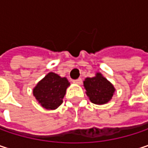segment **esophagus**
<instances>
[{
	"label": "esophagus",
	"instance_id": "esophagus-1",
	"mask_svg": "<svg viewBox=\"0 0 148 148\" xmlns=\"http://www.w3.org/2000/svg\"><path fill=\"white\" fill-rule=\"evenodd\" d=\"M74 84H77V85H80L81 83H82V79H80V78H79V79H74Z\"/></svg>",
	"mask_w": 148,
	"mask_h": 148
}]
</instances>
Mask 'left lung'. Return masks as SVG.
Listing matches in <instances>:
<instances>
[{
  "label": "left lung",
  "instance_id": "1",
  "mask_svg": "<svg viewBox=\"0 0 148 148\" xmlns=\"http://www.w3.org/2000/svg\"><path fill=\"white\" fill-rule=\"evenodd\" d=\"M83 86L90 101L99 105L108 103L116 91L114 86L101 73H96L92 78H86Z\"/></svg>",
  "mask_w": 148,
  "mask_h": 148
}]
</instances>
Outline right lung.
I'll return each instance as SVG.
<instances>
[{"label":"right lung","instance_id":"1","mask_svg":"<svg viewBox=\"0 0 148 148\" xmlns=\"http://www.w3.org/2000/svg\"><path fill=\"white\" fill-rule=\"evenodd\" d=\"M70 86L66 77L49 72L38 82L32 93L38 103L46 110H56L63 102L67 88Z\"/></svg>","mask_w":148,"mask_h":148}]
</instances>
